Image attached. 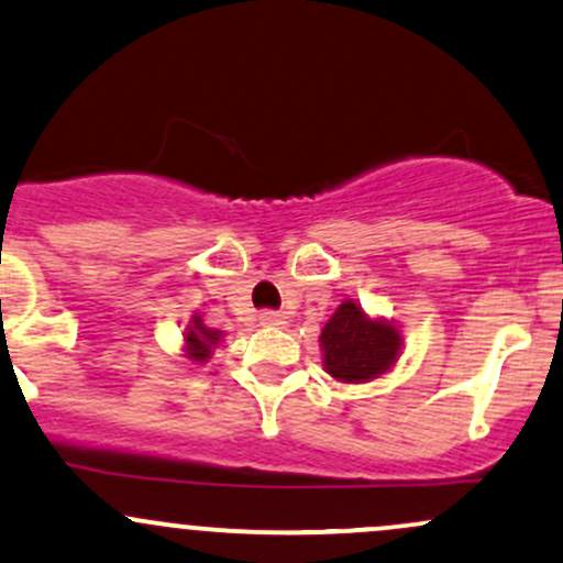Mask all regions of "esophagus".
Returning <instances> with one entry per match:
<instances>
[{
  "instance_id": "1",
  "label": "esophagus",
  "mask_w": 563,
  "mask_h": 563,
  "mask_svg": "<svg viewBox=\"0 0 563 563\" xmlns=\"http://www.w3.org/2000/svg\"><path fill=\"white\" fill-rule=\"evenodd\" d=\"M258 323L262 325H286V314L277 310H262L258 312Z\"/></svg>"
}]
</instances>
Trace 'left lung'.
<instances>
[{
	"mask_svg": "<svg viewBox=\"0 0 563 563\" xmlns=\"http://www.w3.org/2000/svg\"><path fill=\"white\" fill-rule=\"evenodd\" d=\"M325 372L342 382H366L387 372L400 350V333L390 323L368 320L352 301H344L320 333Z\"/></svg>",
	"mask_w": 563,
	"mask_h": 563,
	"instance_id": "left-lung-1",
	"label": "left lung"
}]
</instances>
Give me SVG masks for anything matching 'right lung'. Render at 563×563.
<instances>
[{
  "label": "right lung",
  "instance_id": "add662e5",
  "mask_svg": "<svg viewBox=\"0 0 563 563\" xmlns=\"http://www.w3.org/2000/svg\"><path fill=\"white\" fill-rule=\"evenodd\" d=\"M221 339L219 331H211L206 329V325L200 323V318L191 320V329L187 331V344H189V355L195 357V361H206L208 355H211V347L216 342Z\"/></svg>",
  "mask_w": 563,
  "mask_h": 563
}]
</instances>
